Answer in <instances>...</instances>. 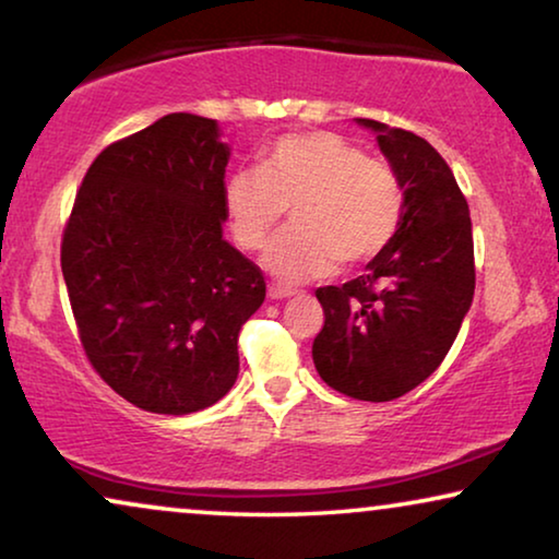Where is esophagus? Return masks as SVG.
<instances>
[{
    "mask_svg": "<svg viewBox=\"0 0 559 559\" xmlns=\"http://www.w3.org/2000/svg\"><path fill=\"white\" fill-rule=\"evenodd\" d=\"M296 288H288V286H281V283H271L269 286V296L273 298V301H278V298H288L294 296Z\"/></svg>",
    "mask_w": 559,
    "mask_h": 559,
    "instance_id": "1",
    "label": "esophagus"
}]
</instances>
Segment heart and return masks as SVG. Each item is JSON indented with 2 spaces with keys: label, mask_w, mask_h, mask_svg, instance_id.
Returning a JSON list of instances; mask_svg holds the SVG:
<instances>
[{
  "label": "heart",
  "mask_w": 559,
  "mask_h": 559,
  "mask_svg": "<svg viewBox=\"0 0 559 559\" xmlns=\"http://www.w3.org/2000/svg\"><path fill=\"white\" fill-rule=\"evenodd\" d=\"M233 236L258 251L286 207L294 226L269 246L263 265L283 283L369 263L402 228L406 193L394 165L338 132H288L263 150L258 170L223 186Z\"/></svg>",
  "instance_id": "1"
}]
</instances>
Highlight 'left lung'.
<instances>
[{"label": "left lung", "instance_id": "left-lung-1", "mask_svg": "<svg viewBox=\"0 0 559 559\" xmlns=\"http://www.w3.org/2000/svg\"><path fill=\"white\" fill-rule=\"evenodd\" d=\"M381 153L404 182L394 240L344 286H323V329L313 338L319 377L359 402H391L437 371L474 296L469 205L427 140L377 120Z\"/></svg>", "mask_w": 559, "mask_h": 559}]
</instances>
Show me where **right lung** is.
<instances>
[{
  "label": "right lung",
  "instance_id": "right-lung-1",
  "mask_svg": "<svg viewBox=\"0 0 559 559\" xmlns=\"http://www.w3.org/2000/svg\"><path fill=\"white\" fill-rule=\"evenodd\" d=\"M230 150L218 122L165 115L107 145L62 233L80 344L122 399L193 414L238 379V333L265 298L263 271L223 238Z\"/></svg>",
  "mask_w": 559,
  "mask_h": 559
}]
</instances>
